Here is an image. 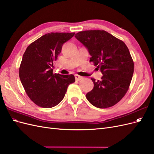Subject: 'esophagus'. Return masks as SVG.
Wrapping results in <instances>:
<instances>
[{
	"mask_svg": "<svg viewBox=\"0 0 154 154\" xmlns=\"http://www.w3.org/2000/svg\"><path fill=\"white\" fill-rule=\"evenodd\" d=\"M75 78H76V80L80 81V80H82L83 77L81 76H80V75H78V74H75Z\"/></svg>",
	"mask_w": 154,
	"mask_h": 154,
	"instance_id": "1",
	"label": "esophagus"
}]
</instances>
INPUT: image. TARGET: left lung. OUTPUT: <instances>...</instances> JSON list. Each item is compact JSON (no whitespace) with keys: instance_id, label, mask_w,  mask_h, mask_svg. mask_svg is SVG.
Returning a JSON list of instances; mask_svg holds the SVG:
<instances>
[{"instance_id":"1","label":"left lung","mask_w":154,"mask_h":154,"mask_svg":"<svg viewBox=\"0 0 154 154\" xmlns=\"http://www.w3.org/2000/svg\"><path fill=\"white\" fill-rule=\"evenodd\" d=\"M74 36L85 46L95 66L103 74L94 83L86 97L96 107L112 106L127 92L134 73V62L127 46L123 41L103 30L80 31Z\"/></svg>"}]
</instances>
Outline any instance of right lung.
<instances>
[{"instance_id":"obj_1","label":"right lung","mask_w":154,"mask_h":154,"mask_svg":"<svg viewBox=\"0 0 154 154\" xmlns=\"http://www.w3.org/2000/svg\"><path fill=\"white\" fill-rule=\"evenodd\" d=\"M74 32H51L41 36L27 48L19 68V77L26 94L43 108H51L62 101L73 74H53L54 62L62 45Z\"/></svg>"}]
</instances>
